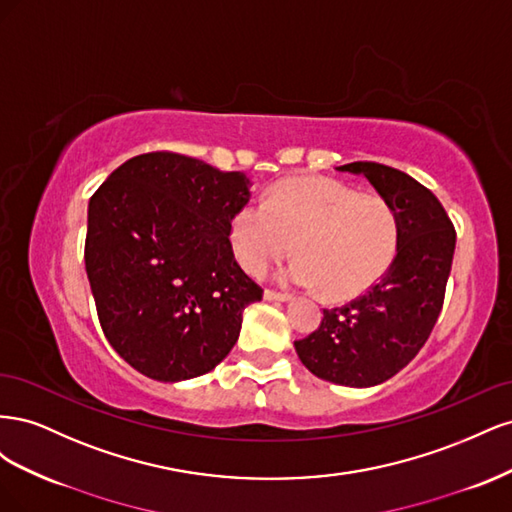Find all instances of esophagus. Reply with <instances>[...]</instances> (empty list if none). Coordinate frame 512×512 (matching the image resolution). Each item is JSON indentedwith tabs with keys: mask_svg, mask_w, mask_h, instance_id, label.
<instances>
[{
	"mask_svg": "<svg viewBox=\"0 0 512 512\" xmlns=\"http://www.w3.org/2000/svg\"><path fill=\"white\" fill-rule=\"evenodd\" d=\"M265 299H267V301H280V303H284V301H290V294H288V292H277V290L267 288V290H265Z\"/></svg>",
	"mask_w": 512,
	"mask_h": 512,
	"instance_id": "34e87169",
	"label": "esophagus"
}]
</instances>
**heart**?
Here are the masks:
<instances>
[{
    "label": "heart",
    "mask_w": 512,
    "mask_h": 512,
    "mask_svg": "<svg viewBox=\"0 0 512 512\" xmlns=\"http://www.w3.org/2000/svg\"><path fill=\"white\" fill-rule=\"evenodd\" d=\"M299 258L282 280L322 288L333 301L354 299L391 269L399 247L393 207L346 185L307 177L273 185L265 203L250 200L230 220V245L239 265L265 275L292 252Z\"/></svg>",
    "instance_id": "1"
}]
</instances>
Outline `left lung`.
<instances>
[{
	"label": "left lung",
	"mask_w": 512,
	"mask_h": 512,
	"mask_svg": "<svg viewBox=\"0 0 512 512\" xmlns=\"http://www.w3.org/2000/svg\"><path fill=\"white\" fill-rule=\"evenodd\" d=\"M337 170L363 175L393 207L397 256L363 297L324 309L320 327L294 348L314 376L367 389L393 378L425 346L444 303L457 235L440 200L401 170L376 162Z\"/></svg>",
	"instance_id": "obj_1"
}]
</instances>
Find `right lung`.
<instances>
[{
	"label": "right lung",
	"mask_w": 512,
	"mask_h": 512,
	"mask_svg": "<svg viewBox=\"0 0 512 512\" xmlns=\"http://www.w3.org/2000/svg\"><path fill=\"white\" fill-rule=\"evenodd\" d=\"M250 179L181 153H143L89 200L85 269L108 344L143 376H203L237 344L262 288L237 265L232 215Z\"/></svg>",
	"instance_id": "add662e5"
}]
</instances>
